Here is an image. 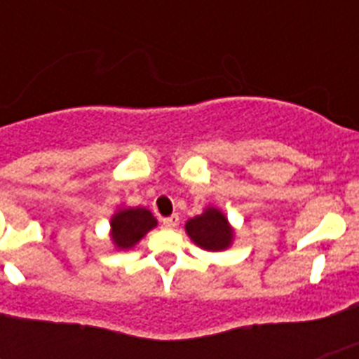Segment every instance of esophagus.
Returning <instances> with one entry per match:
<instances>
[{
	"instance_id": "1",
	"label": "esophagus",
	"mask_w": 359,
	"mask_h": 359,
	"mask_svg": "<svg viewBox=\"0 0 359 359\" xmlns=\"http://www.w3.org/2000/svg\"><path fill=\"white\" fill-rule=\"evenodd\" d=\"M162 225L165 227V229H175V227L179 225V216L173 214V216H169V218H163Z\"/></svg>"
}]
</instances>
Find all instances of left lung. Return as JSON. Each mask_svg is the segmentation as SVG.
Instances as JSON below:
<instances>
[{"label": "left lung", "instance_id": "1", "mask_svg": "<svg viewBox=\"0 0 359 359\" xmlns=\"http://www.w3.org/2000/svg\"><path fill=\"white\" fill-rule=\"evenodd\" d=\"M186 233L199 248L207 251L227 250L233 242V227L225 214L214 207L186 222Z\"/></svg>", "mask_w": 359, "mask_h": 359}]
</instances>
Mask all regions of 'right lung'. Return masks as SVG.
<instances>
[{
	"instance_id": "right-lung-1",
	"label": "right lung",
	"mask_w": 359,
	"mask_h": 359,
	"mask_svg": "<svg viewBox=\"0 0 359 359\" xmlns=\"http://www.w3.org/2000/svg\"><path fill=\"white\" fill-rule=\"evenodd\" d=\"M156 227V218L143 207L121 208L111 218V240L119 250H130L151 229Z\"/></svg>"
}]
</instances>
